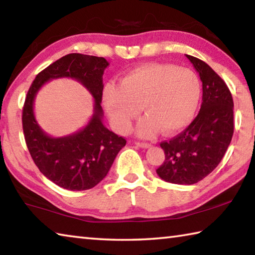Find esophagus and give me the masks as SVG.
I'll return each instance as SVG.
<instances>
[{
	"mask_svg": "<svg viewBox=\"0 0 255 255\" xmlns=\"http://www.w3.org/2000/svg\"><path fill=\"white\" fill-rule=\"evenodd\" d=\"M138 147H141V148H148V147H150V144H148V143H141V141H136L135 143Z\"/></svg>",
	"mask_w": 255,
	"mask_h": 255,
	"instance_id": "esophagus-1",
	"label": "esophagus"
}]
</instances>
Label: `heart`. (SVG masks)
Wrapping results in <instances>:
<instances>
[{"label": "heart", "mask_w": 255, "mask_h": 255, "mask_svg": "<svg viewBox=\"0 0 255 255\" xmlns=\"http://www.w3.org/2000/svg\"><path fill=\"white\" fill-rule=\"evenodd\" d=\"M199 77L189 68L172 64H148L129 71L120 84L103 88L102 103L116 130L127 132L132 120L141 137H152L159 129L164 133L182 130L191 123L200 100Z\"/></svg>", "instance_id": "1"}]
</instances>
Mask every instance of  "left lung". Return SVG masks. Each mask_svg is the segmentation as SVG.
Returning <instances> with one entry per match:
<instances>
[{"label": "left lung", "instance_id": "8db88e82", "mask_svg": "<svg viewBox=\"0 0 255 255\" xmlns=\"http://www.w3.org/2000/svg\"><path fill=\"white\" fill-rule=\"evenodd\" d=\"M185 56L202 82L201 108L182 132L159 144L165 161L156 173L166 182L187 185L199 182L221 163L234 132V102L225 82L208 64Z\"/></svg>", "mask_w": 255, "mask_h": 255}]
</instances>
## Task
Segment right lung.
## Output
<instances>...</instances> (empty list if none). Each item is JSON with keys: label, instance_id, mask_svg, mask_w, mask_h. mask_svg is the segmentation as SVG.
Here are the masks:
<instances>
[{"label": "right lung", "instance_id": "add662e5", "mask_svg": "<svg viewBox=\"0 0 255 255\" xmlns=\"http://www.w3.org/2000/svg\"><path fill=\"white\" fill-rule=\"evenodd\" d=\"M107 59L83 54H68L36 76L25 97L22 128L29 153L38 169L55 184L72 191L88 190L102 181L126 139L103 125L101 107L103 73ZM71 77L79 80L95 99L94 115L81 131L64 137H51L37 125L33 103L37 91L48 80Z\"/></svg>", "mask_w": 255, "mask_h": 255}]
</instances>
